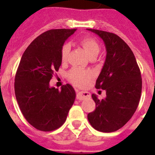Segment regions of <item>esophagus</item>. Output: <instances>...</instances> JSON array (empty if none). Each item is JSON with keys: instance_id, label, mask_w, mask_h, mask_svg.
<instances>
[{"instance_id": "1", "label": "esophagus", "mask_w": 155, "mask_h": 155, "mask_svg": "<svg viewBox=\"0 0 155 155\" xmlns=\"http://www.w3.org/2000/svg\"><path fill=\"white\" fill-rule=\"evenodd\" d=\"M90 96H91V94L87 91H80L78 93L76 98L78 100H84V98H89Z\"/></svg>"}]
</instances>
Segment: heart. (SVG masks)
Returning a JSON list of instances; mask_svg holds the SVG:
<instances>
[{
  "label": "heart",
  "mask_w": 155,
  "mask_h": 155,
  "mask_svg": "<svg viewBox=\"0 0 155 155\" xmlns=\"http://www.w3.org/2000/svg\"><path fill=\"white\" fill-rule=\"evenodd\" d=\"M80 44L87 53L91 59H94L99 53L101 47L98 41L91 37L84 38L80 41ZM71 50L69 43H64L61 47V61H66ZM93 77V74L89 71L81 69L78 68H74L68 73V78L73 84L79 86H84Z\"/></svg>",
  "instance_id": "heart-1"
}]
</instances>
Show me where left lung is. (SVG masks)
I'll return each mask as SVG.
<instances>
[{
    "label": "left lung",
    "instance_id": "1",
    "mask_svg": "<svg viewBox=\"0 0 155 155\" xmlns=\"http://www.w3.org/2000/svg\"><path fill=\"white\" fill-rule=\"evenodd\" d=\"M103 40L106 58L95 87L106 91L99 100L92 94L95 110L87 114L93 128L110 133L124 127L134 114L140 98L142 78L134 53L117 35L109 31L87 28Z\"/></svg>",
    "mask_w": 155,
    "mask_h": 155
}]
</instances>
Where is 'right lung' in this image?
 <instances>
[{
	"label": "right lung",
	"mask_w": 155,
	"mask_h": 155,
	"mask_svg": "<svg viewBox=\"0 0 155 155\" xmlns=\"http://www.w3.org/2000/svg\"><path fill=\"white\" fill-rule=\"evenodd\" d=\"M76 28L45 31L35 38L23 53L15 78V93L25 120L41 131L60 128L74 102L75 91L69 84L61 90L50 81L61 65V47Z\"/></svg>",
	"instance_id": "right-lung-1"
}]
</instances>
